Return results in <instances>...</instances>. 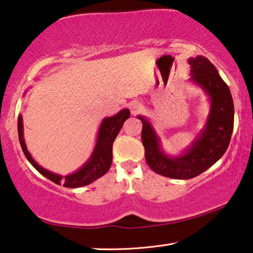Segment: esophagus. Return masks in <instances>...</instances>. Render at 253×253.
<instances>
[{"label":"esophagus","mask_w":253,"mask_h":253,"mask_svg":"<svg viewBox=\"0 0 253 253\" xmlns=\"http://www.w3.org/2000/svg\"><path fill=\"white\" fill-rule=\"evenodd\" d=\"M129 108L132 115H138L144 110V106L138 101H131L129 104Z\"/></svg>","instance_id":"obj_1"}]
</instances>
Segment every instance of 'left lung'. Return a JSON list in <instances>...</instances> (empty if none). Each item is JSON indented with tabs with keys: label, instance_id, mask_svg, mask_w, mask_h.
Wrapping results in <instances>:
<instances>
[{
	"label": "left lung",
	"instance_id": "obj_1",
	"mask_svg": "<svg viewBox=\"0 0 253 253\" xmlns=\"http://www.w3.org/2000/svg\"><path fill=\"white\" fill-rule=\"evenodd\" d=\"M188 63L190 80L202 89L210 100L207 123L191 146L178 156L168 155L151 122L137 116L143 123L142 142L148 166L155 173L175 179L193 178L211 168L228 149L233 131L234 106L228 84L203 55L190 58Z\"/></svg>",
	"mask_w": 253,
	"mask_h": 253
}]
</instances>
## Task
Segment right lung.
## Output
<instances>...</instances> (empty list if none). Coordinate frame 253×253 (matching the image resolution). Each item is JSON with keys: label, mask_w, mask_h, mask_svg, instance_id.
<instances>
[{"label": "right lung", "mask_w": 253, "mask_h": 253, "mask_svg": "<svg viewBox=\"0 0 253 253\" xmlns=\"http://www.w3.org/2000/svg\"><path fill=\"white\" fill-rule=\"evenodd\" d=\"M129 116L130 111L126 108L122 109L119 113L114 115V116L102 119L99 126V130H98L95 148H93L90 157L88 158V161L79 169H77L76 172L69 175H66V176L50 172V170L43 169L33 160L24 142L22 115H19L18 118L19 140L27 160L31 163V165L40 174L49 178L50 181L58 184V185H63L65 187H80L88 185V184L96 181V179L108 172L111 162H113L114 140L117 137L119 130L122 129L124 123H125L126 119L129 118Z\"/></svg>", "instance_id": "obj_1"}]
</instances>
